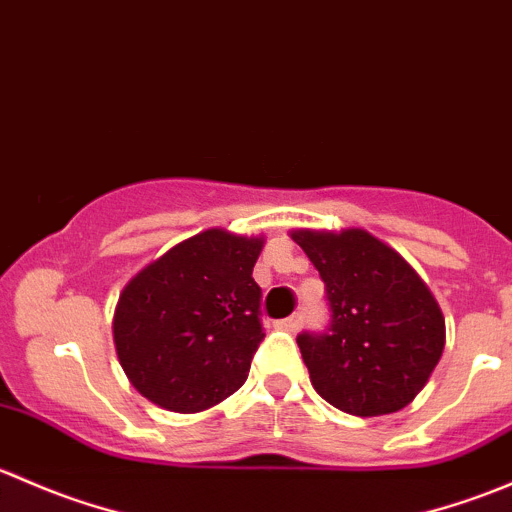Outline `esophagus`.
Returning a JSON list of instances; mask_svg holds the SVG:
<instances>
[{
  "label": "esophagus",
  "mask_w": 512,
  "mask_h": 512,
  "mask_svg": "<svg viewBox=\"0 0 512 512\" xmlns=\"http://www.w3.org/2000/svg\"><path fill=\"white\" fill-rule=\"evenodd\" d=\"M302 322H304L302 314H292V317L280 319V322H277V329H282V332H297V329L302 327Z\"/></svg>",
  "instance_id": "34e87169"
}]
</instances>
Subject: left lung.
<instances>
[{"label":"left lung","instance_id":"left-lung-1","mask_svg":"<svg viewBox=\"0 0 512 512\" xmlns=\"http://www.w3.org/2000/svg\"><path fill=\"white\" fill-rule=\"evenodd\" d=\"M327 289L332 322L297 344L317 394L352 416L404 409L446 344L441 307L414 267L361 227L292 230Z\"/></svg>","mask_w":512,"mask_h":512}]
</instances>
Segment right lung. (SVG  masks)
Listing matches in <instances>:
<instances>
[{
	"instance_id": "obj_1",
	"label": "right lung",
	"mask_w": 512,
	"mask_h": 512,
	"mask_svg": "<svg viewBox=\"0 0 512 512\" xmlns=\"http://www.w3.org/2000/svg\"><path fill=\"white\" fill-rule=\"evenodd\" d=\"M262 237L210 227L143 267L118 297L113 344L141 396L198 414L235 394L265 339L252 280Z\"/></svg>"
}]
</instances>
